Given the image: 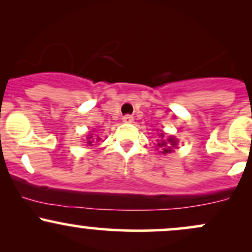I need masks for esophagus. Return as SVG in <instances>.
<instances>
[{"instance_id":"34e87169","label":"esophagus","mask_w":252,"mask_h":252,"mask_svg":"<svg viewBox=\"0 0 252 252\" xmlns=\"http://www.w3.org/2000/svg\"><path fill=\"white\" fill-rule=\"evenodd\" d=\"M122 121L124 123H131L134 121V117L130 116V115H126V116L122 117Z\"/></svg>"}]
</instances>
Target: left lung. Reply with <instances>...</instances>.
I'll use <instances>...</instances> for the list:
<instances>
[{"label":"left lung","instance_id":"left-lung-1","mask_svg":"<svg viewBox=\"0 0 252 252\" xmlns=\"http://www.w3.org/2000/svg\"><path fill=\"white\" fill-rule=\"evenodd\" d=\"M160 140H158V148L156 149H160L161 150V154H168V153L173 152V148H175L176 144H178V140L175 137H172L169 136L168 138L164 137L163 132L160 134Z\"/></svg>","mask_w":252,"mask_h":252}]
</instances>
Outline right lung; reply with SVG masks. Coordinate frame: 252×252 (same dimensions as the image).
Masks as SVG:
<instances>
[{
  "instance_id": "right-lung-1",
  "label": "right lung",
  "mask_w": 252,
  "mask_h": 252,
  "mask_svg": "<svg viewBox=\"0 0 252 252\" xmlns=\"http://www.w3.org/2000/svg\"><path fill=\"white\" fill-rule=\"evenodd\" d=\"M99 140H100V137H97V141H99ZM94 141V136H92V134L88 135V137H86V143H88L89 146H92Z\"/></svg>"
}]
</instances>
